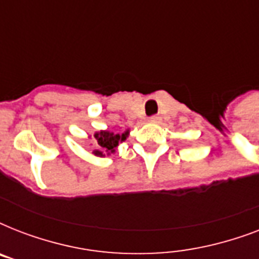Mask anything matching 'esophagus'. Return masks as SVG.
Returning a JSON list of instances; mask_svg holds the SVG:
<instances>
[{
    "label": "esophagus",
    "mask_w": 259,
    "mask_h": 259,
    "mask_svg": "<svg viewBox=\"0 0 259 259\" xmlns=\"http://www.w3.org/2000/svg\"><path fill=\"white\" fill-rule=\"evenodd\" d=\"M149 121L150 122H158L160 121V117H158V115H152V117L149 118Z\"/></svg>",
    "instance_id": "obj_1"
}]
</instances>
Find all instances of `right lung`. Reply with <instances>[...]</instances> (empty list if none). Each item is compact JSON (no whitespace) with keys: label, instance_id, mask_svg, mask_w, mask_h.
<instances>
[{"label":"right lung","instance_id":"obj_1","mask_svg":"<svg viewBox=\"0 0 259 259\" xmlns=\"http://www.w3.org/2000/svg\"><path fill=\"white\" fill-rule=\"evenodd\" d=\"M126 136H127V133H123L122 136L110 133V132H99V133H95L94 137H95V141L98 144V149L94 150V154L95 156H105L102 150L113 153V152H115L118 142L125 141Z\"/></svg>","mask_w":259,"mask_h":259}]
</instances>
